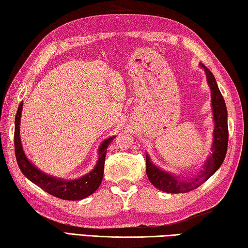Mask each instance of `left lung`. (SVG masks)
Segmentation results:
<instances>
[{
    "label": "left lung",
    "mask_w": 248,
    "mask_h": 248,
    "mask_svg": "<svg viewBox=\"0 0 248 248\" xmlns=\"http://www.w3.org/2000/svg\"><path fill=\"white\" fill-rule=\"evenodd\" d=\"M205 67V66H203ZM208 84L211 89V100L212 108H214L215 119V132H214V142H212V154L208 157L206 163L203 164V170L199 172L198 176L192 181L183 182L177 180L169 173L160 170L150 162L148 155L146 157V173L151 184L163 192L171 194L187 193L190 190L196 189L202 184L209 179L214 173L218 170L227 155L228 140H229V129H228V113L225 107L224 99L221 94L219 87L217 85L215 76L212 73L205 67Z\"/></svg>",
    "instance_id": "1"
}]
</instances>
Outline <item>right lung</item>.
<instances>
[{"mask_svg":"<svg viewBox=\"0 0 248 248\" xmlns=\"http://www.w3.org/2000/svg\"><path fill=\"white\" fill-rule=\"evenodd\" d=\"M21 110H23V102L19 104L18 110L15 117V133H14V144H15V155L17 163L20 171L39 187L45 189L46 193L51 194L52 196L58 197L65 201H79V199L88 197L89 195L93 194L101 184L103 171H104V160H106L107 148L112 141L114 136L108 138L104 140L99 148V160L97 166L88 174L84 175L80 179L74 181H64L55 179L53 176L46 175L42 173L39 169L33 167L24 154L23 147L19 137V123Z\"/></svg>","mask_w":248,"mask_h":248,"instance_id":"obj_1","label":"right lung"}]
</instances>
